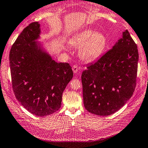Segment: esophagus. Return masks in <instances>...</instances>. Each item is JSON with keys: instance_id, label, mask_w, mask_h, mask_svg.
Masks as SVG:
<instances>
[{"instance_id": "34e87169", "label": "esophagus", "mask_w": 148, "mask_h": 148, "mask_svg": "<svg viewBox=\"0 0 148 148\" xmlns=\"http://www.w3.org/2000/svg\"><path fill=\"white\" fill-rule=\"evenodd\" d=\"M72 69H73V71L74 73H77V71H78V68H77V66H76V65H74V66H73Z\"/></svg>"}]
</instances>
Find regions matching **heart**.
Here are the masks:
<instances>
[{
  "label": "heart",
  "instance_id": "b5f03b06",
  "mask_svg": "<svg viewBox=\"0 0 148 148\" xmlns=\"http://www.w3.org/2000/svg\"><path fill=\"white\" fill-rule=\"evenodd\" d=\"M68 44L73 48L80 47L79 56L81 59L92 61L102 54L106 45V38L102 33L85 29L73 36Z\"/></svg>",
  "mask_w": 148,
  "mask_h": 148
}]
</instances>
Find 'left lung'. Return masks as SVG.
<instances>
[{
  "label": "left lung",
  "mask_w": 148,
  "mask_h": 148,
  "mask_svg": "<svg viewBox=\"0 0 148 148\" xmlns=\"http://www.w3.org/2000/svg\"><path fill=\"white\" fill-rule=\"evenodd\" d=\"M138 63L137 45L125 30L112 49L82 72L85 109L98 116L119 110L135 90Z\"/></svg>",
  "instance_id": "1"
}]
</instances>
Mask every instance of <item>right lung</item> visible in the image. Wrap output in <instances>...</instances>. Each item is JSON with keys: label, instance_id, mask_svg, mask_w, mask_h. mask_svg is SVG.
Wrapping results in <instances>:
<instances>
[{"label": "right lung", "instance_id": "right-lung-1", "mask_svg": "<svg viewBox=\"0 0 148 148\" xmlns=\"http://www.w3.org/2000/svg\"><path fill=\"white\" fill-rule=\"evenodd\" d=\"M40 33L38 22L23 29L10 49V66L16 99L30 113L43 117L60 109L73 72L68 63H57L42 49L36 41Z\"/></svg>", "mask_w": 148, "mask_h": 148}]
</instances>
